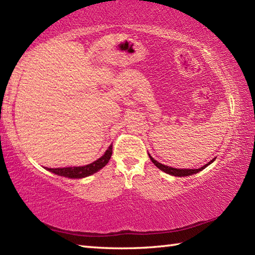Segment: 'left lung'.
Returning <instances> with one entry per match:
<instances>
[{
  "instance_id": "1",
  "label": "left lung",
  "mask_w": 255,
  "mask_h": 255,
  "mask_svg": "<svg viewBox=\"0 0 255 255\" xmlns=\"http://www.w3.org/2000/svg\"><path fill=\"white\" fill-rule=\"evenodd\" d=\"M149 158H150V161H152L155 164V165L158 167L159 170H162V171L165 172V173L171 174V175H174V176H188V175L196 174V173H198V172H200V171L204 170L205 167L208 166L210 163H213L215 161V159H211V161L207 163L206 165L200 167V169H196L195 170V169H174V167L166 166V165H164V164H161V163H158L157 161H155V159L152 156H150V155H149Z\"/></svg>"
}]
</instances>
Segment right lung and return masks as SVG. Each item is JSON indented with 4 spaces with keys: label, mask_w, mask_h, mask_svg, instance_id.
I'll return each mask as SVG.
<instances>
[{
    "label": "right lung",
    "mask_w": 255,
    "mask_h": 255,
    "mask_svg": "<svg viewBox=\"0 0 255 255\" xmlns=\"http://www.w3.org/2000/svg\"><path fill=\"white\" fill-rule=\"evenodd\" d=\"M112 154V144L109 146V148L106 150V153L102 155L100 158H98L97 161H94L91 164H88V165L84 166H73V167H58V169H48L47 170L53 172L55 174L66 176V178H72V179H81L85 178V176H89L93 173H96L100 169H102L106 164L109 162Z\"/></svg>",
    "instance_id": "obj_1"
}]
</instances>
